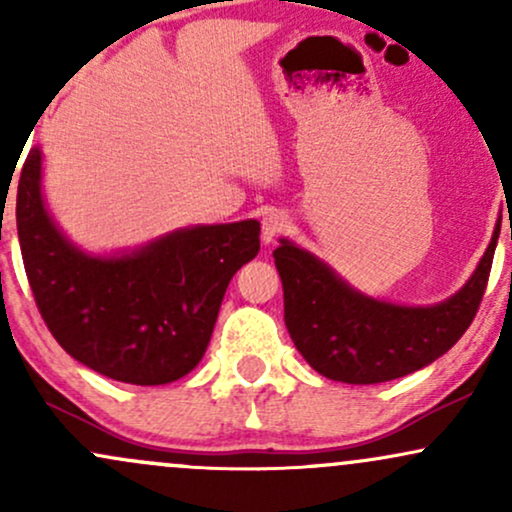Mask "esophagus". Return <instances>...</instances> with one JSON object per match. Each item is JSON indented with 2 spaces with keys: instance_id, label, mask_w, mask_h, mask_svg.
Listing matches in <instances>:
<instances>
[{
  "instance_id": "obj_1",
  "label": "esophagus",
  "mask_w": 512,
  "mask_h": 512,
  "mask_svg": "<svg viewBox=\"0 0 512 512\" xmlns=\"http://www.w3.org/2000/svg\"><path fill=\"white\" fill-rule=\"evenodd\" d=\"M286 226H289V219H286L284 211H272V214L264 216V221H262L264 243H272L276 236H281V233L286 231Z\"/></svg>"
}]
</instances>
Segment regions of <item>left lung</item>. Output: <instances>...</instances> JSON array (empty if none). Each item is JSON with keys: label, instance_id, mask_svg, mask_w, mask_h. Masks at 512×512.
I'll return each instance as SVG.
<instances>
[{"label": "left lung", "instance_id": "8db88e82", "mask_svg": "<svg viewBox=\"0 0 512 512\" xmlns=\"http://www.w3.org/2000/svg\"><path fill=\"white\" fill-rule=\"evenodd\" d=\"M498 231L501 226L464 289L431 308L361 296L313 255L281 240L274 264L284 284V320L293 344L317 373L349 385L387 383L428 366L472 325L489 284Z\"/></svg>", "mask_w": 512, "mask_h": 512}]
</instances>
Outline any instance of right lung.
I'll list each match as a JSON object with an SVG mask.
<instances>
[{
    "label": "right lung",
    "mask_w": 512,
    "mask_h": 512,
    "mask_svg": "<svg viewBox=\"0 0 512 512\" xmlns=\"http://www.w3.org/2000/svg\"><path fill=\"white\" fill-rule=\"evenodd\" d=\"M16 228L35 305L57 344L96 373L166 385L202 361L228 281L260 252V223L197 226L127 257L74 250L43 207L40 151L26 156Z\"/></svg>",
    "instance_id": "1"
}]
</instances>
